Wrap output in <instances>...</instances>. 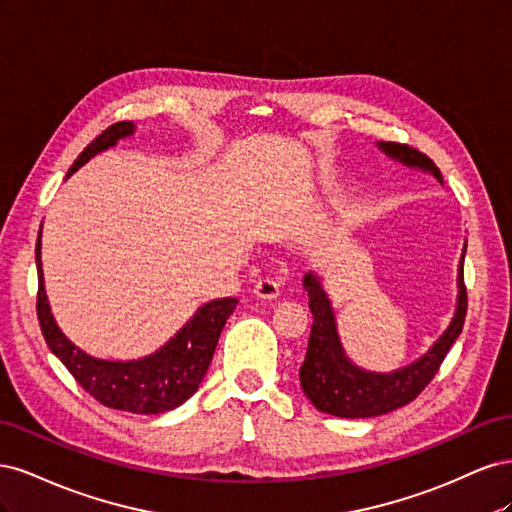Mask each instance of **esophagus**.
Instances as JSON below:
<instances>
[{"instance_id":"esophagus-1","label":"esophagus","mask_w":512,"mask_h":512,"mask_svg":"<svg viewBox=\"0 0 512 512\" xmlns=\"http://www.w3.org/2000/svg\"><path fill=\"white\" fill-rule=\"evenodd\" d=\"M254 294L258 299H275L277 294H280V284H277L273 277H262L254 286Z\"/></svg>"}]
</instances>
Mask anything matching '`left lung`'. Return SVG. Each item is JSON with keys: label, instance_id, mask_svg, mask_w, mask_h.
Masks as SVG:
<instances>
[{"label": "left lung", "instance_id": "left-lung-1", "mask_svg": "<svg viewBox=\"0 0 512 512\" xmlns=\"http://www.w3.org/2000/svg\"><path fill=\"white\" fill-rule=\"evenodd\" d=\"M378 147L386 156L404 162L406 166L427 170V173H431L442 183L438 166L418 149L399 143H378ZM463 256H466V247H463L459 262V294L453 322L448 324V329L442 333V337L421 356V359L404 369L393 371V374L365 371L348 359L342 342H339L335 314L327 292L322 290L320 280L314 273H305L303 286L309 297V309H312L314 314L307 354L299 371L301 386L307 399L312 401L320 412H327L333 416L369 418L393 412L421 395L425 386L433 380V376L438 374L444 356L455 344V339L463 329V322H466L468 292L466 284H463Z\"/></svg>", "mask_w": 512, "mask_h": 512}]
</instances>
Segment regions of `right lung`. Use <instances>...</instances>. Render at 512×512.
I'll list each match as a JSON object with an SVG mask.
<instances>
[{
  "label": "right lung",
  "mask_w": 512,
  "mask_h": 512,
  "mask_svg": "<svg viewBox=\"0 0 512 512\" xmlns=\"http://www.w3.org/2000/svg\"><path fill=\"white\" fill-rule=\"evenodd\" d=\"M134 134L132 121H117L91 141L72 168L68 177L76 173L96 153L115 147L119 138ZM40 235L36 243V267H38V301L36 312L40 320L42 335L51 352L66 365L83 389L98 399L102 406L134 412V414H162L179 408L188 401L203 382L211 365L215 346L226 320L235 312L237 299H215L205 303L190 318L185 327L166 342L160 350L138 361H104L94 359L76 348L70 339L61 333L51 314L49 301L44 292L42 260H40Z\"/></svg>",
  "instance_id": "right-lung-1"
}]
</instances>
